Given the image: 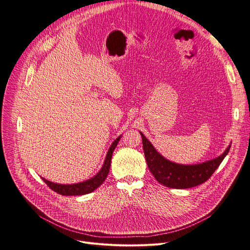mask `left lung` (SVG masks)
<instances>
[{
	"label": "left lung",
	"mask_w": 250,
	"mask_h": 250,
	"mask_svg": "<svg viewBox=\"0 0 250 250\" xmlns=\"http://www.w3.org/2000/svg\"><path fill=\"white\" fill-rule=\"evenodd\" d=\"M140 134L142 137L145 159L149 170L158 183L172 188H188L208 181L222 163L231 147L230 144L221 155L214 159L198 165L185 166L174 164L166 159L156 151L153 145L141 132Z\"/></svg>",
	"instance_id": "8db88e82"
}]
</instances>
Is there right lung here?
I'll return each instance as SVG.
<instances>
[{"label": "right lung", "mask_w": 250, "mask_h": 250, "mask_svg": "<svg viewBox=\"0 0 250 250\" xmlns=\"http://www.w3.org/2000/svg\"><path fill=\"white\" fill-rule=\"evenodd\" d=\"M121 136H119L110 146V148L107 152V156L105 159V163L103 165L102 169L95 175L94 178L87 180L83 183L79 184H72V185H61V184H55L52 182H49L45 179H42L43 182L45 183L52 190L56 192L57 194L62 195V196H82L94 192V190L99 188L104 181L106 180L107 175L109 173V169L111 167V159L114 149L116 148L117 144H118Z\"/></svg>", "instance_id": "obj_1"}]
</instances>
